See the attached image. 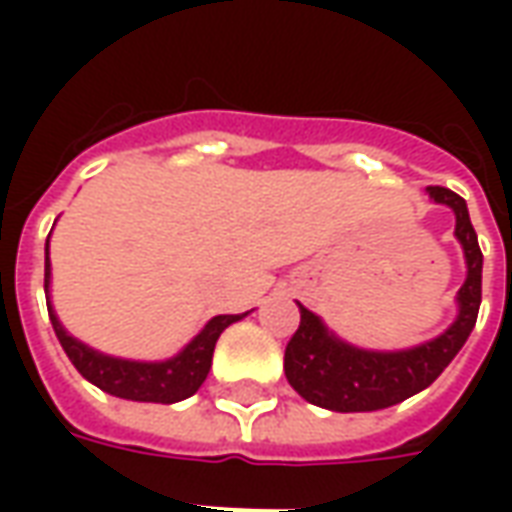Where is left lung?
Listing matches in <instances>:
<instances>
[{
  "label": "left lung",
  "mask_w": 512,
  "mask_h": 512,
  "mask_svg": "<svg viewBox=\"0 0 512 512\" xmlns=\"http://www.w3.org/2000/svg\"><path fill=\"white\" fill-rule=\"evenodd\" d=\"M428 194L436 205H447L455 213V238L466 260V279L455 296V321L433 340L411 348L370 351L345 343L323 318L299 304L301 323L285 348V376L312 406L351 414L403 403L406 397L433 384L469 340L483 299V252L466 200L441 186H428Z\"/></svg>",
  "instance_id": "obj_1"
}]
</instances>
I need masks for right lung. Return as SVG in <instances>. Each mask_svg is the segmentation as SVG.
<instances>
[{"mask_svg": "<svg viewBox=\"0 0 512 512\" xmlns=\"http://www.w3.org/2000/svg\"><path fill=\"white\" fill-rule=\"evenodd\" d=\"M51 238V233H49ZM49 238H46V307H49L51 326L60 340L62 351L68 354L73 367L82 373L90 384L104 389L106 395L136 400V403H178L186 400L202 386L208 378L213 362V348L219 334L230 323L241 321L244 315H216L205 323L200 334H194L189 343L180 348L178 354L161 359V362H139V359H123V356H109L95 351L82 340H76L51 304V260H49Z\"/></svg>", "mask_w": 512, "mask_h": 512, "instance_id": "right-lung-1", "label": "right lung"}]
</instances>
